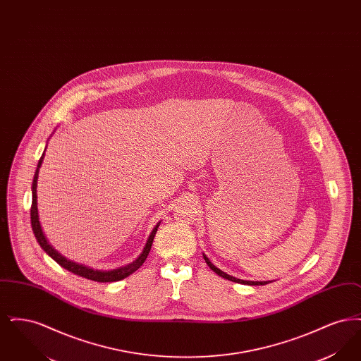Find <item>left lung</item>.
<instances>
[{"instance_id": "8db88e82", "label": "left lung", "mask_w": 361, "mask_h": 361, "mask_svg": "<svg viewBox=\"0 0 361 361\" xmlns=\"http://www.w3.org/2000/svg\"><path fill=\"white\" fill-rule=\"evenodd\" d=\"M204 259H206L207 265H208V267H209V268H211L216 275L222 276L224 279H227V280H230V281L240 283V284H249V286H265V284L271 283V281H246V280H240V279H237V277H233V276L227 275V274H224V271L218 269L215 265H212V264H211V261H209L206 256H204Z\"/></svg>"}]
</instances>
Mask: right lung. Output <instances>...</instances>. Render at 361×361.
I'll return each mask as SVG.
<instances>
[{"label":"right lung","mask_w":361,"mask_h":361,"mask_svg":"<svg viewBox=\"0 0 361 361\" xmlns=\"http://www.w3.org/2000/svg\"><path fill=\"white\" fill-rule=\"evenodd\" d=\"M43 158H44V153L40 157L39 159V164H37V168H36V172H35L34 181H32V206H31V224H32V230H34L35 237L39 242V245L42 246V249L52 258L55 259L61 267H63L65 269H68L70 272L75 274V275L82 276L85 279L89 280H93V281H99V283H111V281H119L126 279L127 276L134 274L137 269H139L145 259L149 256V252L152 249V245H153V240H154L155 233H157V228L159 224H157L149 240L146 242V246L142 252V255L131 264L126 265V267H121L119 269H114V271H94L92 268H87L84 265H80V264H75L73 261H69L65 257H62L56 250H54L51 247V245H49V242L46 240V237L43 235V231L40 228V224H39V216H37V207H36V183H37V173H39V168L43 162Z\"/></svg>","instance_id":"add662e5"}]
</instances>
